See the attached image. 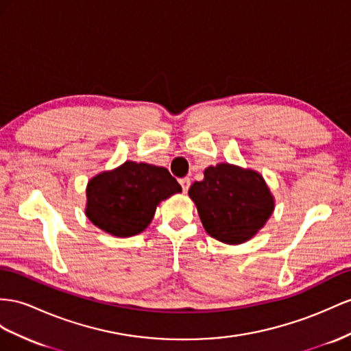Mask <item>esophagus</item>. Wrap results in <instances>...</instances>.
<instances>
[{
  "mask_svg": "<svg viewBox=\"0 0 351 351\" xmlns=\"http://www.w3.org/2000/svg\"><path fill=\"white\" fill-rule=\"evenodd\" d=\"M179 184H181L184 193H186V191H188V188H190L191 181H190V178H182V179H179Z\"/></svg>",
  "mask_w": 351,
  "mask_h": 351,
  "instance_id": "obj_1",
  "label": "esophagus"
}]
</instances>
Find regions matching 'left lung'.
I'll return each mask as SVG.
<instances>
[{"instance_id": "obj_1", "label": "left lung", "mask_w": 351, "mask_h": 351, "mask_svg": "<svg viewBox=\"0 0 351 351\" xmlns=\"http://www.w3.org/2000/svg\"><path fill=\"white\" fill-rule=\"evenodd\" d=\"M188 194L208 234L227 245L254 237L274 210L261 175L226 163L206 169L203 181H195Z\"/></svg>"}]
</instances>
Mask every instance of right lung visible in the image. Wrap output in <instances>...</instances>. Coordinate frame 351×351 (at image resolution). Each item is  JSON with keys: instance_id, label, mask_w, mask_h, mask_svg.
Masks as SVG:
<instances>
[{"instance_id": "right-lung-1", "label": "right lung", "mask_w": 351, "mask_h": 351, "mask_svg": "<svg viewBox=\"0 0 351 351\" xmlns=\"http://www.w3.org/2000/svg\"><path fill=\"white\" fill-rule=\"evenodd\" d=\"M181 191L167 169L125 161L88 182L86 215L110 234L130 237L149 226L161 200Z\"/></svg>"}]
</instances>
